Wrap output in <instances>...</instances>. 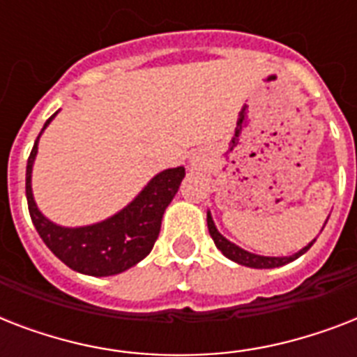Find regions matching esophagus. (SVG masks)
Listing matches in <instances>:
<instances>
[{
	"instance_id": "34e87169",
	"label": "esophagus",
	"mask_w": 357,
	"mask_h": 357,
	"mask_svg": "<svg viewBox=\"0 0 357 357\" xmlns=\"http://www.w3.org/2000/svg\"><path fill=\"white\" fill-rule=\"evenodd\" d=\"M190 165H192V167H200V161H198V159H192V161H190Z\"/></svg>"
}]
</instances>
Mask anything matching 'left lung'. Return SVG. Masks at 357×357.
I'll return each instance as SVG.
<instances>
[{
	"instance_id": "8db88e82",
	"label": "left lung",
	"mask_w": 357,
	"mask_h": 357,
	"mask_svg": "<svg viewBox=\"0 0 357 357\" xmlns=\"http://www.w3.org/2000/svg\"><path fill=\"white\" fill-rule=\"evenodd\" d=\"M207 228H209V235H211L215 244H217V248L220 250L228 259L235 261L238 265L250 266V268H276V266L287 265L291 261L298 259L302 254H305V252L313 246V243H315V238H313L307 246H304L300 252H296V254L293 255H285V257H268V255H257L252 254V252H246V250H243L241 246H237V244H234L231 241H228V238L224 237V235L217 229L209 211H207Z\"/></svg>"
}]
</instances>
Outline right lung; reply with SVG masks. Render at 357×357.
I'll use <instances>...</instances> for the list:
<instances>
[{
	"mask_svg": "<svg viewBox=\"0 0 357 357\" xmlns=\"http://www.w3.org/2000/svg\"><path fill=\"white\" fill-rule=\"evenodd\" d=\"M55 114L46 120L42 131L55 119ZM40 135L36 137L27 159L25 196L31 220L47 248L72 271L89 276H114L144 259L159 237L162 215L178 192L181 179L185 178V168H167L153 176L131 204L102 222L64 228L47 220L33 198L31 174Z\"/></svg>",
	"mask_w": 357,
	"mask_h": 357,
	"instance_id": "obj_1",
	"label": "right lung"
}]
</instances>
